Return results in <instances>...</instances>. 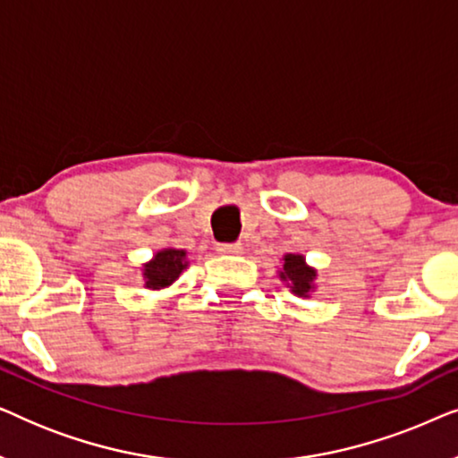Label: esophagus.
Returning a JSON list of instances; mask_svg holds the SVG:
<instances>
[{
    "label": "esophagus",
    "instance_id": "obj_1",
    "mask_svg": "<svg viewBox=\"0 0 458 458\" xmlns=\"http://www.w3.org/2000/svg\"><path fill=\"white\" fill-rule=\"evenodd\" d=\"M242 243H218L216 246L218 254H242Z\"/></svg>",
    "mask_w": 458,
    "mask_h": 458
}]
</instances>
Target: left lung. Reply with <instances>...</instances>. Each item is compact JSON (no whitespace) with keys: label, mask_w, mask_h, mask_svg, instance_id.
Returning <instances> with one entry per match:
<instances>
[{"label":"left lung","mask_w":458,"mask_h":458,"mask_svg":"<svg viewBox=\"0 0 458 458\" xmlns=\"http://www.w3.org/2000/svg\"><path fill=\"white\" fill-rule=\"evenodd\" d=\"M284 265L279 268V279L290 287L292 293L300 298H310L317 290V268L310 267L302 254H285Z\"/></svg>","instance_id":"1"}]
</instances>
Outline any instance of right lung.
<instances>
[{"label": "right lung", "instance_id": "obj_1", "mask_svg": "<svg viewBox=\"0 0 458 458\" xmlns=\"http://www.w3.org/2000/svg\"><path fill=\"white\" fill-rule=\"evenodd\" d=\"M190 267L187 252L179 248H162L141 267L143 281L148 290H165L179 279V275Z\"/></svg>", "mask_w": 458, "mask_h": 458}]
</instances>
